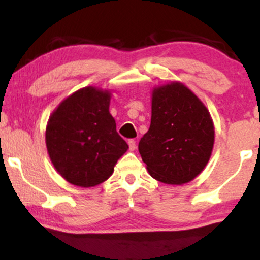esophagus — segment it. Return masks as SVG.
<instances>
[{
  "mask_svg": "<svg viewBox=\"0 0 260 260\" xmlns=\"http://www.w3.org/2000/svg\"><path fill=\"white\" fill-rule=\"evenodd\" d=\"M128 145H129V150H134V149H136V147H137V143H136V140L134 139H129L128 140Z\"/></svg>",
  "mask_w": 260,
  "mask_h": 260,
  "instance_id": "esophagus-1",
  "label": "esophagus"
}]
</instances>
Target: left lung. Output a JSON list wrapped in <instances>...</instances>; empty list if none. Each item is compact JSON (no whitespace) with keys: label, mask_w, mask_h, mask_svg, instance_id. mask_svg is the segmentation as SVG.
Segmentation results:
<instances>
[{"label":"left lung","mask_w":260,"mask_h":260,"mask_svg":"<svg viewBox=\"0 0 260 260\" xmlns=\"http://www.w3.org/2000/svg\"><path fill=\"white\" fill-rule=\"evenodd\" d=\"M215 131L211 116L180 82L154 88L151 122L138 149L148 172L168 184H183L207 166Z\"/></svg>","instance_id":"left-lung-1"}]
</instances>
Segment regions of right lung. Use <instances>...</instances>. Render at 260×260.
I'll list each match as a JSON object with an SVG mask.
<instances>
[{"instance_id":"obj_1","label":"right lung","mask_w":260,"mask_h":260,"mask_svg":"<svg viewBox=\"0 0 260 260\" xmlns=\"http://www.w3.org/2000/svg\"><path fill=\"white\" fill-rule=\"evenodd\" d=\"M110 100L109 90L85 86L66 98L47 122L45 139L52 165L74 186L103 183L127 151L109 111Z\"/></svg>"}]
</instances>
